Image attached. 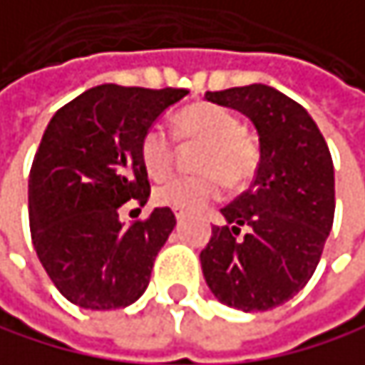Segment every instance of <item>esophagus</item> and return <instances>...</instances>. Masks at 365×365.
<instances>
[{"instance_id": "34e87169", "label": "esophagus", "mask_w": 365, "mask_h": 365, "mask_svg": "<svg viewBox=\"0 0 365 365\" xmlns=\"http://www.w3.org/2000/svg\"><path fill=\"white\" fill-rule=\"evenodd\" d=\"M173 214H175V218H177V220H184L188 212H186L184 207H173Z\"/></svg>"}]
</instances>
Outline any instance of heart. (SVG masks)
<instances>
[{"instance_id": "obj_1", "label": "heart", "mask_w": 365, "mask_h": 365, "mask_svg": "<svg viewBox=\"0 0 365 365\" xmlns=\"http://www.w3.org/2000/svg\"><path fill=\"white\" fill-rule=\"evenodd\" d=\"M175 134L188 145H203L195 160L201 173L175 177L155 186L151 195L155 205L197 210L220 199L225 190L222 178L229 186H242L255 177L259 145L233 110L210 102L186 106L175 115ZM138 153L149 177L164 179L170 175L175 143L164 125L153 123L143 132Z\"/></svg>"}]
</instances>
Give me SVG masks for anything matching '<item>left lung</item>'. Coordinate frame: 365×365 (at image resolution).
Wrapping results in <instances>:
<instances>
[{
  "mask_svg": "<svg viewBox=\"0 0 365 365\" xmlns=\"http://www.w3.org/2000/svg\"><path fill=\"white\" fill-rule=\"evenodd\" d=\"M205 100L252 119L261 160L252 186L222 207L227 225L212 229L203 276L222 304L272 310L297 295L321 261L336 210L331 153L308 110L274 87L207 91Z\"/></svg>",
  "mask_w": 365,
  "mask_h": 365,
  "instance_id": "left-lung-1",
  "label": "left lung"
}]
</instances>
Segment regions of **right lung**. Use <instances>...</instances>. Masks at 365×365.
I'll use <instances>...</instances> for the list:
<instances>
[{"mask_svg":"<svg viewBox=\"0 0 365 365\" xmlns=\"http://www.w3.org/2000/svg\"><path fill=\"white\" fill-rule=\"evenodd\" d=\"M186 93L106 83L48 121L29 170V227L42 267L68 302L113 310L145 293L177 220L168 207H155L125 227L119 210L128 203L140 212L147 203L140 136Z\"/></svg>","mask_w":365,"mask_h":365,"instance_id":"add662e5","label":"right lung"}]
</instances>
